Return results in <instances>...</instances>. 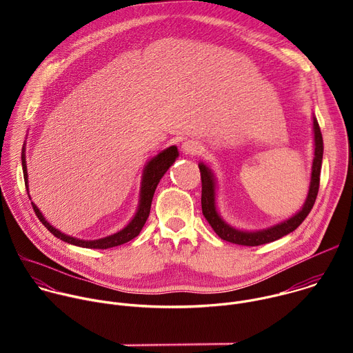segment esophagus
Here are the masks:
<instances>
[{
	"label": "esophagus",
	"instance_id": "obj_1",
	"mask_svg": "<svg viewBox=\"0 0 353 353\" xmlns=\"http://www.w3.org/2000/svg\"><path fill=\"white\" fill-rule=\"evenodd\" d=\"M201 143L195 139H187L181 143V150L184 155H196L201 152Z\"/></svg>",
	"mask_w": 353,
	"mask_h": 353
}]
</instances>
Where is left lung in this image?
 I'll list each match as a JSON object with an SVG mask.
<instances>
[{
	"instance_id": "1",
	"label": "left lung",
	"mask_w": 353,
	"mask_h": 353,
	"mask_svg": "<svg viewBox=\"0 0 353 353\" xmlns=\"http://www.w3.org/2000/svg\"><path fill=\"white\" fill-rule=\"evenodd\" d=\"M313 132H314V158L312 165L309 192L303 207H301V210L296 212L293 216H290L289 219L261 230H241V229L233 228L232 225H229L222 219L216 208V179L214 176V172L203 162L198 163V168L201 172V181H203V195H201V207H203V214L208 221V223L212 226L214 232L222 240L240 244V245H260V244L275 241L289 234L306 219V216L310 214L316 203V198L319 194L320 172H321L323 150H324L323 135L316 117H313Z\"/></svg>"
}]
</instances>
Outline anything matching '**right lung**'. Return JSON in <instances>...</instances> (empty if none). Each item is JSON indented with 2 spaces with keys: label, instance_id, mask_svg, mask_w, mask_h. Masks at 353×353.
<instances>
[{
  "label": "right lung",
  "instance_id": "1",
  "mask_svg": "<svg viewBox=\"0 0 353 353\" xmlns=\"http://www.w3.org/2000/svg\"><path fill=\"white\" fill-rule=\"evenodd\" d=\"M26 143H23L22 146V169H23V179H25V185H26V191L29 195V185H28V169H26V155H25V148ZM179 157V150L177 146H169L162 152H159L157 157H154L149 162H146L143 172H142V180H141V188H139V201H138V208L137 212L134 215V218L130 221V223L123 228L121 230L102 237V239H96V240H82V239H77L68 234H64L63 232H60L59 229H56L54 226L50 225L46 218L43 216V214L40 212V210L36 207V204L32 203L33 211L36 214V216L39 218V221L46 226V229H48V232H52L56 237H59L60 240L78 245V247H83V248H99V250H105V248H110V247H116L120 244H124L130 240H132L134 237H137L139 234V232L142 230L149 212H150V204H152V198L155 194V190L161 181V179L163 177V174L169 170V168L176 162ZM30 198V195H29Z\"/></svg>",
  "mask_w": 353,
  "mask_h": 353
}]
</instances>
